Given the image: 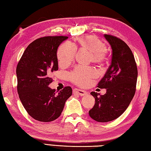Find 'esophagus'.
I'll list each match as a JSON object with an SVG mask.
<instances>
[{
  "mask_svg": "<svg viewBox=\"0 0 151 151\" xmlns=\"http://www.w3.org/2000/svg\"><path fill=\"white\" fill-rule=\"evenodd\" d=\"M73 93L78 94V95H80V96H85V95H86L87 94V92L85 91L76 89V88L73 90Z\"/></svg>",
  "mask_w": 151,
  "mask_h": 151,
  "instance_id": "34e87169",
  "label": "esophagus"
}]
</instances>
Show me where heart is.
Here are the masks:
<instances>
[{
	"mask_svg": "<svg viewBox=\"0 0 151 151\" xmlns=\"http://www.w3.org/2000/svg\"><path fill=\"white\" fill-rule=\"evenodd\" d=\"M82 49L89 52L90 60L94 64H101L106 58L107 50L104 44L95 35L82 36L76 44L65 42L58 50L57 58L61 66L69 65L74 59L76 50ZM96 72L91 68L76 66L70 73L69 78L73 83L85 86L91 79L95 78Z\"/></svg>",
	"mask_w": 151,
	"mask_h": 151,
	"instance_id": "1",
	"label": "heart"
}]
</instances>
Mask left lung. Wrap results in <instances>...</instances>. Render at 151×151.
<instances>
[{"mask_svg":"<svg viewBox=\"0 0 151 151\" xmlns=\"http://www.w3.org/2000/svg\"><path fill=\"white\" fill-rule=\"evenodd\" d=\"M112 49V61L98 87L106 89L103 95L91 92L95 99L90 117L99 122L112 121L123 114L134 96L137 79V68L132 50L116 37L104 35Z\"/></svg>","mask_w":151,"mask_h":151,"instance_id":"obj_1","label":"left lung"}]
</instances>
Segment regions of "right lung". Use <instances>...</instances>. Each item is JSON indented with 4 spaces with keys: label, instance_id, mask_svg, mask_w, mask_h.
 Here are the masks:
<instances>
[{
    "label": "right lung",
    "instance_id": "obj_1",
    "mask_svg": "<svg viewBox=\"0 0 151 151\" xmlns=\"http://www.w3.org/2000/svg\"><path fill=\"white\" fill-rule=\"evenodd\" d=\"M65 36L36 39L25 50L16 68L18 93L24 109L36 120L49 122L60 116L65 102L72 95L70 87L58 93L49 87L54 71L58 70L57 50Z\"/></svg>",
    "mask_w": 151,
    "mask_h": 151
}]
</instances>
